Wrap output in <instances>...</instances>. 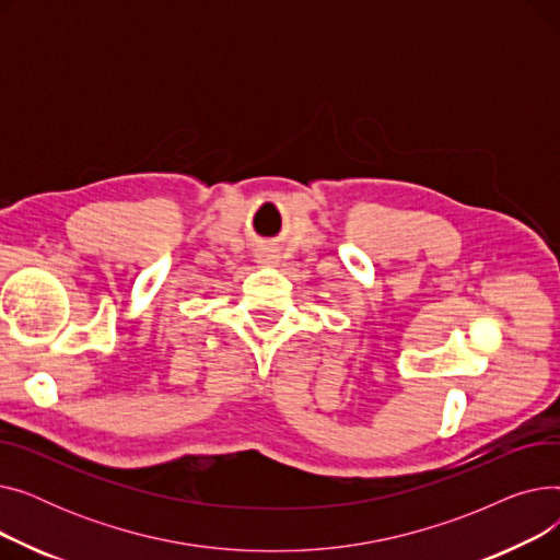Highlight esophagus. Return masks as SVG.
Listing matches in <instances>:
<instances>
[{
  "label": "esophagus",
  "instance_id": "34e87169",
  "mask_svg": "<svg viewBox=\"0 0 560 560\" xmlns=\"http://www.w3.org/2000/svg\"><path fill=\"white\" fill-rule=\"evenodd\" d=\"M256 258H258V262L260 265H277L279 262V254L275 252V249H258V254H256Z\"/></svg>",
  "mask_w": 560,
  "mask_h": 560
}]
</instances>
